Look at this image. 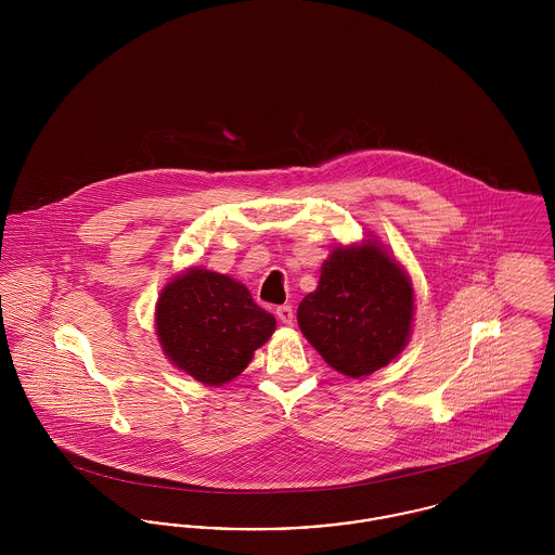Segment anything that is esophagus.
<instances>
[{"label":"esophagus","instance_id":"34e87169","mask_svg":"<svg viewBox=\"0 0 555 555\" xmlns=\"http://www.w3.org/2000/svg\"><path fill=\"white\" fill-rule=\"evenodd\" d=\"M276 317H279L281 323L292 325V323H294V308H292V306H279V308H276Z\"/></svg>","mask_w":555,"mask_h":555}]
</instances>
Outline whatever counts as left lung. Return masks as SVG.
<instances>
[{
    "instance_id": "left-lung-1",
    "label": "left lung",
    "mask_w": 555,
    "mask_h": 555,
    "mask_svg": "<svg viewBox=\"0 0 555 555\" xmlns=\"http://www.w3.org/2000/svg\"><path fill=\"white\" fill-rule=\"evenodd\" d=\"M414 310L408 270L367 234L332 249L317 289L299 301L298 325L330 367L361 380L401 354Z\"/></svg>"
}]
</instances>
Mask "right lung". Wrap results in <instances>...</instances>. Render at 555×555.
Instances as JSON below:
<instances>
[{"instance_id": "obj_1", "label": "right lung", "mask_w": 555, "mask_h": 555, "mask_svg": "<svg viewBox=\"0 0 555 555\" xmlns=\"http://www.w3.org/2000/svg\"><path fill=\"white\" fill-rule=\"evenodd\" d=\"M156 336L172 365L205 386L234 380L270 340L276 319L228 274L192 266L156 301Z\"/></svg>"}]
</instances>
